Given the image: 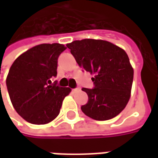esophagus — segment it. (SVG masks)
Masks as SVG:
<instances>
[{"mask_svg":"<svg viewBox=\"0 0 158 158\" xmlns=\"http://www.w3.org/2000/svg\"><path fill=\"white\" fill-rule=\"evenodd\" d=\"M79 90H80V89L79 88H75V89H72V91L73 93H75V92H79Z\"/></svg>","mask_w":158,"mask_h":158,"instance_id":"1","label":"esophagus"}]
</instances>
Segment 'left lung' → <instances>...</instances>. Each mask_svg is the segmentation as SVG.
I'll list each match as a JSON object with an SVG mask.
<instances>
[{
    "instance_id": "8db88e82",
    "label": "left lung",
    "mask_w": 158,
    "mask_h": 158,
    "mask_svg": "<svg viewBox=\"0 0 158 158\" xmlns=\"http://www.w3.org/2000/svg\"><path fill=\"white\" fill-rule=\"evenodd\" d=\"M76 62L90 74L95 88H83L89 101L81 106L86 116L98 121L118 115L131 95L134 69L123 49L102 40L85 39L67 44Z\"/></svg>"
}]
</instances>
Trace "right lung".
<instances>
[{"label": "right lung", "instance_id": "1", "mask_svg": "<svg viewBox=\"0 0 158 158\" xmlns=\"http://www.w3.org/2000/svg\"><path fill=\"white\" fill-rule=\"evenodd\" d=\"M64 45L40 44L13 62L6 77V87L16 112L33 124H46L58 116L69 87L52 84L57 74V59Z\"/></svg>", "mask_w": 158, "mask_h": 158}]
</instances>
